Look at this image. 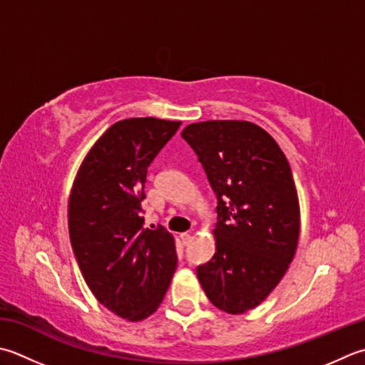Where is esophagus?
<instances>
[{"mask_svg": "<svg viewBox=\"0 0 365 365\" xmlns=\"http://www.w3.org/2000/svg\"><path fill=\"white\" fill-rule=\"evenodd\" d=\"M180 239H182V242H183V245H188L190 242H191V239H192V235H191L190 232H182V234H180Z\"/></svg>", "mask_w": 365, "mask_h": 365, "instance_id": "1", "label": "esophagus"}]
</instances>
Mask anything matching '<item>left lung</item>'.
<instances>
[{"instance_id":"obj_1","label":"left lung","mask_w":365,"mask_h":365,"mask_svg":"<svg viewBox=\"0 0 365 365\" xmlns=\"http://www.w3.org/2000/svg\"><path fill=\"white\" fill-rule=\"evenodd\" d=\"M182 138L218 197L215 255L197 280L217 309L240 315L274 291L296 255L301 209L289 163L252 121L191 123Z\"/></svg>"}]
</instances>
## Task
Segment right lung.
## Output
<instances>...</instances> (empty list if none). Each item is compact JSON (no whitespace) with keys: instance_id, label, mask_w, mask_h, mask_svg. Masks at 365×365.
<instances>
[{"instance_id":"right-lung-1","label":"right lung","mask_w":365,"mask_h":365,"mask_svg":"<svg viewBox=\"0 0 365 365\" xmlns=\"http://www.w3.org/2000/svg\"><path fill=\"white\" fill-rule=\"evenodd\" d=\"M182 121L153 117L113 123L85 156L68 202L69 239L93 296L128 321L163 302L177 267L174 235L144 227L147 168Z\"/></svg>"}]
</instances>
